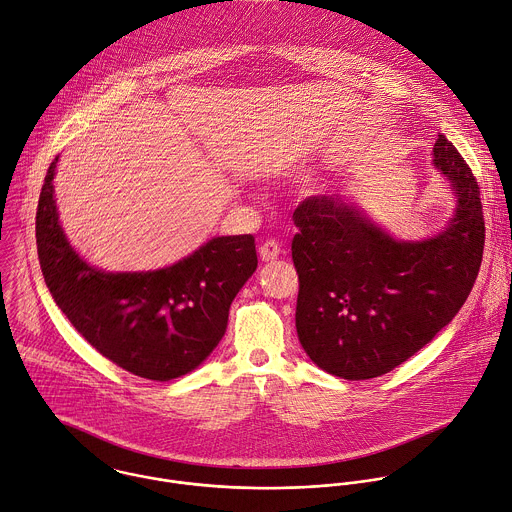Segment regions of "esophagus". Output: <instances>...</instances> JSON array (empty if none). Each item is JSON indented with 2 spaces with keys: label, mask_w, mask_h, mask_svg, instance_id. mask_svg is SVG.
<instances>
[{
  "label": "esophagus",
  "mask_w": 512,
  "mask_h": 512,
  "mask_svg": "<svg viewBox=\"0 0 512 512\" xmlns=\"http://www.w3.org/2000/svg\"><path fill=\"white\" fill-rule=\"evenodd\" d=\"M279 253H281V245L277 243V241H273V239H269V241H265V243H261V247H259V257H261V261H275L277 257H279Z\"/></svg>",
  "instance_id": "34e87169"
}]
</instances>
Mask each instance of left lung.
I'll use <instances>...</instances> for the list:
<instances>
[{"mask_svg": "<svg viewBox=\"0 0 512 512\" xmlns=\"http://www.w3.org/2000/svg\"><path fill=\"white\" fill-rule=\"evenodd\" d=\"M434 164L458 205L446 231L428 241H396L339 197H307L295 209V327L321 370L344 380L392 372L432 342L470 295L484 249L480 189L444 134Z\"/></svg>", "mask_w": 512, "mask_h": 512, "instance_id": "8db88e82", "label": "left lung"}]
</instances>
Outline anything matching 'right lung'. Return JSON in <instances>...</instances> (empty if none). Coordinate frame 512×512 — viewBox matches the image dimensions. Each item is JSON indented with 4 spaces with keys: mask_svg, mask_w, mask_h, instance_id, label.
I'll use <instances>...</instances> for the list:
<instances>
[{
    "mask_svg": "<svg viewBox=\"0 0 512 512\" xmlns=\"http://www.w3.org/2000/svg\"><path fill=\"white\" fill-rule=\"evenodd\" d=\"M48 168L36 213L46 285L86 342L122 370L168 382L217 348L229 307L257 269L253 235L215 237L187 259L148 273H104L70 247L56 213Z\"/></svg>",
    "mask_w": 512,
    "mask_h": 512,
    "instance_id": "right-lung-1",
    "label": "right lung"
}]
</instances>
